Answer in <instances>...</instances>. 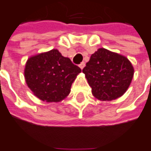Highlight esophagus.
Listing matches in <instances>:
<instances>
[{"instance_id":"1","label":"esophagus","mask_w":151,"mask_h":151,"mask_svg":"<svg viewBox=\"0 0 151 151\" xmlns=\"http://www.w3.org/2000/svg\"><path fill=\"white\" fill-rule=\"evenodd\" d=\"M85 65H86V63L83 62H81L80 65H79V66H80V68H81V69H83V68L85 67Z\"/></svg>"}]
</instances>
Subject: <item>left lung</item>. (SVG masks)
Wrapping results in <instances>:
<instances>
[{
  "mask_svg": "<svg viewBox=\"0 0 151 151\" xmlns=\"http://www.w3.org/2000/svg\"><path fill=\"white\" fill-rule=\"evenodd\" d=\"M82 71L93 95L102 101H111L123 95L134 75V68L127 58L105 48L92 54Z\"/></svg>",
  "mask_w": 151,
  "mask_h": 151,
  "instance_id": "1",
  "label": "left lung"
}]
</instances>
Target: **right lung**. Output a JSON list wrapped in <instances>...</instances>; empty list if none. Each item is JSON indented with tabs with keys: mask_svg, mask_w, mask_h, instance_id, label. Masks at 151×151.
Returning <instances> with one entry per match:
<instances>
[{
	"mask_svg": "<svg viewBox=\"0 0 151 151\" xmlns=\"http://www.w3.org/2000/svg\"><path fill=\"white\" fill-rule=\"evenodd\" d=\"M81 69L58 49L28 59L24 68L26 84L39 99L60 102L70 92V87Z\"/></svg>",
	"mask_w": 151,
	"mask_h": 151,
	"instance_id": "obj_1",
	"label": "right lung"
}]
</instances>
